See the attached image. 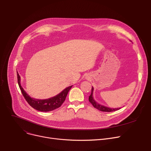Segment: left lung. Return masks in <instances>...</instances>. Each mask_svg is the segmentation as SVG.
<instances>
[{"mask_svg":"<svg viewBox=\"0 0 151 151\" xmlns=\"http://www.w3.org/2000/svg\"><path fill=\"white\" fill-rule=\"evenodd\" d=\"M93 88H92L91 94V96L89 97V101L91 103V104L93 105V106L94 108H96V109L101 111H104V112H112V111H117L118 109H121L120 108L112 109V108H108L105 106H103V105L99 104L97 102H96L94 100V99L93 98Z\"/></svg>","mask_w":151,"mask_h":151,"instance_id":"obj_1","label":"left lung"}]
</instances>
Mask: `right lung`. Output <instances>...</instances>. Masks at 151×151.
<instances>
[{"mask_svg": "<svg viewBox=\"0 0 151 151\" xmlns=\"http://www.w3.org/2000/svg\"><path fill=\"white\" fill-rule=\"evenodd\" d=\"M18 76V83L21 91L24 97L25 98L26 100L27 101L30 106H31L33 108L40 111L43 112H47L51 111L54 110L55 109L60 107L62 104L65 100L66 97L68 94V91L71 88L72 86H69L68 88H65L64 90L62 91L60 93H59L55 97H51L48 99L45 100H39L31 98L29 95L23 89L20 83V76L17 73Z\"/></svg>", "mask_w": 151, "mask_h": 151, "instance_id": "add662e5", "label": "right lung"}]
</instances>
